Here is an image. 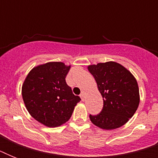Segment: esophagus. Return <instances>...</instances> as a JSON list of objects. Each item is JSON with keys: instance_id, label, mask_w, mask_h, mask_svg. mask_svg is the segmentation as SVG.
Segmentation results:
<instances>
[{"instance_id": "1", "label": "esophagus", "mask_w": 158, "mask_h": 158, "mask_svg": "<svg viewBox=\"0 0 158 158\" xmlns=\"http://www.w3.org/2000/svg\"><path fill=\"white\" fill-rule=\"evenodd\" d=\"M80 98H81L82 101H84V100H85V93H84V92H83V93L80 94Z\"/></svg>"}]
</instances>
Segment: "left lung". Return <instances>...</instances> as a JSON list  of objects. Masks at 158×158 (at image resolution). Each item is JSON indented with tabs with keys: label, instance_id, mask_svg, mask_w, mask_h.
Instances as JSON below:
<instances>
[{
	"label": "left lung",
	"instance_id": "obj_1",
	"mask_svg": "<svg viewBox=\"0 0 158 158\" xmlns=\"http://www.w3.org/2000/svg\"><path fill=\"white\" fill-rule=\"evenodd\" d=\"M89 71L96 80L103 99V108L97 115H89L100 129L111 130L129 121L139 105V89L132 73L115 61L90 64Z\"/></svg>",
	"mask_w": 158,
	"mask_h": 158
}]
</instances>
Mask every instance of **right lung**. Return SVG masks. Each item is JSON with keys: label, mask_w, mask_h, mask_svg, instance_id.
<instances>
[{"label": "right lung", "mask_w": 158, "mask_h": 158, "mask_svg": "<svg viewBox=\"0 0 158 158\" xmlns=\"http://www.w3.org/2000/svg\"><path fill=\"white\" fill-rule=\"evenodd\" d=\"M70 65L51 61L31 69L22 85V98L28 113L50 128L58 127L71 117L80 102L65 82Z\"/></svg>", "instance_id": "add662e5"}]
</instances>
